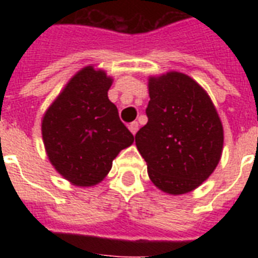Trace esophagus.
<instances>
[{
  "label": "esophagus",
  "instance_id": "esophagus-1",
  "mask_svg": "<svg viewBox=\"0 0 258 258\" xmlns=\"http://www.w3.org/2000/svg\"><path fill=\"white\" fill-rule=\"evenodd\" d=\"M138 127H139L138 121H133V123H130V124H128V128H130V131H131V134H133V135H135V134H137Z\"/></svg>",
  "mask_w": 258,
  "mask_h": 258
}]
</instances>
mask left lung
Segmentation results:
<instances>
[{
  "label": "left lung",
  "instance_id": "8db88e82",
  "mask_svg": "<svg viewBox=\"0 0 258 258\" xmlns=\"http://www.w3.org/2000/svg\"><path fill=\"white\" fill-rule=\"evenodd\" d=\"M149 121L135 135L151 182L166 194L196 190L222 155L224 127L212 99L187 75L149 78Z\"/></svg>",
  "mask_w": 258,
  "mask_h": 258
}]
</instances>
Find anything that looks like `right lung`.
Wrapping results in <instances>:
<instances>
[{"label": "right lung", "mask_w": 258, "mask_h": 258, "mask_svg": "<svg viewBox=\"0 0 258 258\" xmlns=\"http://www.w3.org/2000/svg\"><path fill=\"white\" fill-rule=\"evenodd\" d=\"M112 82L105 71L84 67L42 116V142L50 165L79 187L100 183L117 154L134 143L108 99Z\"/></svg>", "instance_id": "1"}]
</instances>
